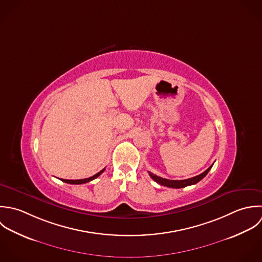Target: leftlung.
<instances>
[{"mask_svg":"<svg viewBox=\"0 0 262 262\" xmlns=\"http://www.w3.org/2000/svg\"><path fill=\"white\" fill-rule=\"evenodd\" d=\"M212 168V166H210L206 171H204L202 174L195 176L193 178L190 179H186V180H169V179H165L162 177H159L157 174H152L150 172H148L149 176L151 177L152 180H155L157 183L163 185V186H167L169 188H184L186 186H190V185H194L196 183H198L200 180H202L207 173L209 172V170Z\"/></svg>","mask_w":262,"mask_h":262,"instance_id":"8db88e82","label":"left lung"}]
</instances>
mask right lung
<instances>
[{
  "label": "right lung",
  "instance_id": "obj_1",
  "mask_svg": "<svg viewBox=\"0 0 262 262\" xmlns=\"http://www.w3.org/2000/svg\"><path fill=\"white\" fill-rule=\"evenodd\" d=\"M103 171H104V169L101 170L100 172H98L97 174H95L94 176H92V177L86 178V179H80V180H66V179H62V181L65 182V183H68V184H84V183H88V182H90V181L96 179L98 176H100V174L103 173Z\"/></svg>",
  "mask_w": 262,
  "mask_h": 262
}]
</instances>
